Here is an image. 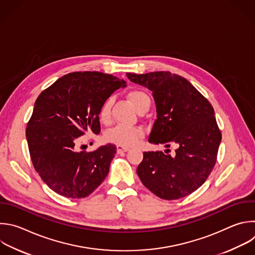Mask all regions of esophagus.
Instances as JSON below:
<instances>
[{"label": "esophagus", "mask_w": 255, "mask_h": 255, "mask_svg": "<svg viewBox=\"0 0 255 255\" xmlns=\"http://www.w3.org/2000/svg\"><path fill=\"white\" fill-rule=\"evenodd\" d=\"M130 148L127 146H123V145H117V152L121 153V152H127Z\"/></svg>", "instance_id": "obj_1"}]
</instances>
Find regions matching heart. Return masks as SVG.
I'll use <instances>...</instances> for the list:
<instances>
[{
    "label": "heart",
    "mask_w": 255,
    "mask_h": 255,
    "mask_svg": "<svg viewBox=\"0 0 255 255\" xmlns=\"http://www.w3.org/2000/svg\"><path fill=\"white\" fill-rule=\"evenodd\" d=\"M128 98L132 105L136 108L137 111H140L144 108H150L151 99L149 95L143 90H133L129 92ZM113 103V98H107L101 105L99 109V119L102 123L108 124L111 120V107ZM144 135V130L140 126H125L117 125L107 131L105 134V140L109 143L131 146L135 144L140 138Z\"/></svg>",
    "instance_id": "obj_1"
}]
</instances>
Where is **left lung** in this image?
Segmentation results:
<instances>
[{"label":"left lung","instance_id":"obj_1","mask_svg":"<svg viewBox=\"0 0 255 255\" xmlns=\"http://www.w3.org/2000/svg\"><path fill=\"white\" fill-rule=\"evenodd\" d=\"M134 83L153 93L157 108L148 141L177 146L143 153L137 174L152 193L175 200L197 190L208 178L217 160L221 132L210 102L185 78L167 71L127 73Z\"/></svg>","mask_w":255,"mask_h":255}]
</instances>
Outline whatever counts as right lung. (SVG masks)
<instances>
[{
  "mask_svg": "<svg viewBox=\"0 0 255 255\" xmlns=\"http://www.w3.org/2000/svg\"><path fill=\"white\" fill-rule=\"evenodd\" d=\"M126 81L101 72H74L59 78L37 98L27 123L30 157L42 180L67 198L90 195L109 172L116 146L78 151L80 136L99 134V109Z\"/></svg>",
  "mask_w": 255,
  "mask_h": 255,
  "instance_id": "add662e5",
  "label": "right lung"
}]
</instances>
